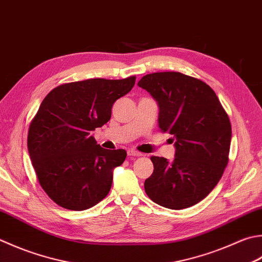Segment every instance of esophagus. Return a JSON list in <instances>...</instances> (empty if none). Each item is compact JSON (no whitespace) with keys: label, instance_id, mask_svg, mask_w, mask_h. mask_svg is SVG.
I'll use <instances>...</instances> for the list:
<instances>
[{"label":"esophagus","instance_id":"obj_1","mask_svg":"<svg viewBox=\"0 0 262 262\" xmlns=\"http://www.w3.org/2000/svg\"><path fill=\"white\" fill-rule=\"evenodd\" d=\"M127 155L129 156V157H141V156H143L141 152L135 151V150H129V151L127 152Z\"/></svg>","mask_w":262,"mask_h":262}]
</instances>
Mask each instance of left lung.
Returning a JSON list of instances; mask_svg holds the SVG:
<instances>
[{
	"label": "left lung",
	"instance_id": "obj_1",
	"mask_svg": "<svg viewBox=\"0 0 262 262\" xmlns=\"http://www.w3.org/2000/svg\"><path fill=\"white\" fill-rule=\"evenodd\" d=\"M138 86L160 107L159 128L176 138V157H151L144 188L153 202L172 210L199 203L216 187L229 160L232 126L218 96L201 79L177 71L148 74Z\"/></svg>",
	"mask_w": 262,
	"mask_h": 262
}]
</instances>
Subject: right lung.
<instances>
[{"instance_id":"1","label":"right lung","mask_w":262,"mask_h":262,"mask_svg":"<svg viewBox=\"0 0 262 262\" xmlns=\"http://www.w3.org/2000/svg\"><path fill=\"white\" fill-rule=\"evenodd\" d=\"M135 80L130 76L66 83L42 101L29 125L28 152L39 185L58 206L81 211L107 195L112 170L127 153L101 147L91 132L110 120L112 105Z\"/></svg>"}]
</instances>
